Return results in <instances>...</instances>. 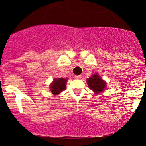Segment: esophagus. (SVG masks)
I'll return each instance as SVG.
<instances>
[{"label": "esophagus", "mask_w": 146, "mask_h": 146, "mask_svg": "<svg viewBox=\"0 0 146 146\" xmlns=\"http://www.w3.org/2000/svg\"><path fill=\"white\" fill-rule=\"evenodd\" d=\"M75 79H81V77H82V76H81V75H75Z\"/></svg>", "instance_id": "34e87169"}]
</instances>
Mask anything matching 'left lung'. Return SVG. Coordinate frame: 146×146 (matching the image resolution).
I'll return each mask as SVG.
<instances>
[{
    "label": "left lung",
    "mask_w": 146,
    "mask_h": 146,
    "mask_svg": "<svg viewBox=\"0 0 146 146\" xmlns=\"http://www.w3.org/2000/svg\"><path fill=\"white\" fill-rule=\"evenodd\" d=\"M87 83L89 89H91L95 94L103 92L106 88V81L103 80L102 77L97 73L93 74L92 76L87 79Z\"/></svg>",
    "instance_id": "1"
}]
</instances>
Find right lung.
I'll use <instances>...</instances> for the list:
<instances>
[{
	"label": "right lung",
	"instance_id": "add662e5",
	"mask_svg": "<svg viewBox=\"0 0 146 146\" xmlns=\"http://www.w3.org/2000/svg\"><path fill=\"white\" fill-rule=\"evenodd\" d=\"M67 79L64 78H56L52 83H50V89L51 93L54 96L60 94L62 91H64L66 88V83H67Z\"/></svg>",
	"mask_w": 146,
	"mask_h": 146
}]
</instances>
